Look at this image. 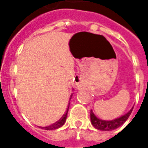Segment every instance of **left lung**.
Returning <instances> with one entry per match:
<instances>
[{"instance_id":"8db88e82","label":"left lung","mask_w":148,"mask_h":148,"mask_svg":"<svg viewBox=\"0 0 148 148\" xmlns=\"http://www.w3.org/2000/svg\"><path fill=\"white\" fill-rule=\"evenodd\" d=\"M133 108L131 109L130 111L127 113H126L124 116H122L121 117L116 118L112 121H103L101 120L99 118H97L94 115L93 111H90V120H91V123L93 124V126L97 129L101 131H112L114 130L116 128H117L122 124H124L125 121H127V118L129 117V116L132 113Z\"/></svg>"}]
</instances>
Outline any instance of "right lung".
<instances>
[{"mask_svg":"<svg viewBox=\"0 0 148 148\" xmlns=\"http://www.w3.org/2000/svg\"><path fill=\"white\" fill-rule=\"evenodd\" d=\"M68 108H69V107H68ZM67 112L68 109L67 111L66 112V113L62 116V118L59 121H58L57 122H55V123H54V124H51V125H50L48 127H43V128H44L45 130H55V129H57L58 127H62V126L65 124V122H66V116H67Z\"/></svg>","mask_w":148,"mask_h":148,"instance_id":"1","label":"right lung"}]
</instances>
